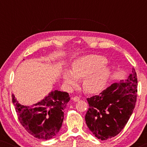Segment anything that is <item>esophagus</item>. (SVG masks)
<instances>
[{
  "instance_id": "esophagus-1",
  "label": "esophagus",
  "mask_w": 147,
  "mask_h": 147,
  "mask_svg": "<svg viewBox=\"0 0 147 147\" xmlns=\"http://www.w3.org/2000/svg\"><path fill=\"white\" fill-rule=\"evenodd\" d=\"M72 99H73L74 102H78V101H79L80 98V97H78V96H74V97L72 98Z\"/></svg>"
}]
</instances>
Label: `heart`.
Here are the masks:
<instances>
[{"instance_id":"1","label":"heart","mask_w":147,"mask_h":147,"mask_svg":"<svg viewBox=\"0 0 147 147\" xmlns=\"http://www.w3.org/2000/svg\"><path fill=\"white\" fill-rule=\"evenodd\" d=\"M107 60L102 56L89 55L74 60L70 71L63 74L64 83L68 88L78 84V80L84 79L83 88L89 93H96L103 89L109 78L111 70Z\"/></svg>"}]
</instances>
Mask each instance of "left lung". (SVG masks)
Segmentation results:
<instances>
[{
  "instance_id": "1",
  "label": "left lung",
  "mask_w": 147,
  "mask_h": 147,
  "mask_svg": "<svg viewBox=\"0 0 147 147\" xmlns=\"http://www.w3.org/2000/svg\"><path fill=\"white\" fill-rule=\"evenodd\" d=\"M135 69L127 80L112 84L98 96L87 98L89 104L85 120L96 138L107 140L119 134L135 107L137 97Z\"/></svg>"
}]
</instances>
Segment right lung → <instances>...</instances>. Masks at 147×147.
Here are the masks:
<instances>
[{"label":"right lung","instance_id":"right-lung-1","mask_svg":"<svg viewBox=\"0 0 147 147\" xmlns=\"http://www.w3.org/2000/svg\"><path fill=\"white\" fill-rule=\"evenodd\" d=\"M69 100L67 92L54 90L37 104L24 106L12 94L20 123L30 134L43 140L52 138L59 131L64 118V109Z\"/></svg>","mask_w":147,"mask_h":147}]
</instances>
